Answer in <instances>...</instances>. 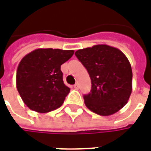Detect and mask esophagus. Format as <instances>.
<instances>
[{"label":"esophagus","mask_w":151,"mask_h":151,"mask_svg":"<svg viewBox=\"0 0 151 151\" xmlns=\"http://www.w3.org/2000/svg\"><path fill=\"white\" fill-rule=\"evenodd\" d=\"M73 87H74V89H75V90H78V89H79L78 83H76L75 85L73 86Z\"/></svg>","instance_id":"esophagus-1"}]
</instances>
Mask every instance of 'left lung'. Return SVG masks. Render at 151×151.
I'll return each mask as SVG.
<instances>
[{
  "instance_id": "left-lung-1",
  "label": "left lung",
  "mask_w": 151,
  "mask_h": 151,
  "mask_svg": "<svg viewBox=\"0 0 151 151\" xmlns=\"http://www.w3.org/2000/svg\"><path fill=\"white\" fill-rule=\"evenodd\" d=\"M75 55L91 80V91L83 96L86 108L100 116L120 111L128 103L133 89V72L126 56L107 44L79 49Z\"/></svg>"
}]
</instances>
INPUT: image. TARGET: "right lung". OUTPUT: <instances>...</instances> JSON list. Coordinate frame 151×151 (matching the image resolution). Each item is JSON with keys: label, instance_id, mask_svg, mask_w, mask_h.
I'll return each instance as SVG.
<instances>
[{"label": "right lung", "instance_id": "obj_1", "mask_svg": "<svg viewBox=\"0 0 151 151\" xmlns=\"http://www.w3.org/2000/svg\"><path fill=\"white\" fill-rule=\"evenodd\" d=\"M73 50L38 48L21 60L16 86L31 110L46 113L59 108L70 89L63 82L60 65L70 59Z\"/></svg>", "mask_w": 151, "mask_h": 151}]
</instances>
